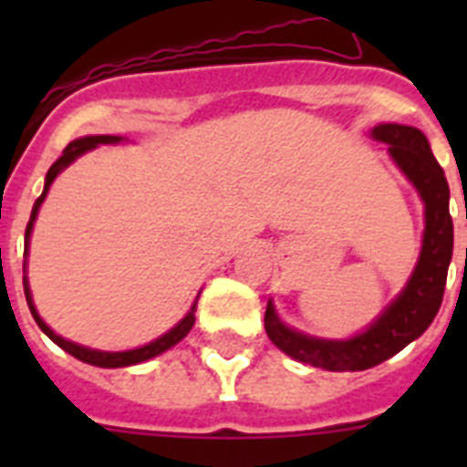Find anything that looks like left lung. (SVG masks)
Here are the masks:
<instances>
[{"label":"left lung","mask_w":467,"mask_h":467,"mask_svg":"<svg viewBox=\"0 0 467 467\" xmlns=\"http://www.w3.org/2000/svg\"><path fill=\"white\" fill-rule=\"evenodd\" d=\"M378 142L390 145L388 152L405 176L414 183L424 201V240L420 262L407 281L405 291L380 312V317L351 339H317L278 319L274 306H266L264 327L269 339L284 354L300 363L325 370H366L427 332L441 307L449 264L453 256V220L449 213V182L441 164L431 155L429 140L421 130L400 123H380L373 128Z\"/></svg>","instance_id":"1"}]
</instances>
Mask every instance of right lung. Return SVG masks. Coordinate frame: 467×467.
Listing matches in <instances>:
<instances>
[{"label": "right lung", "mask_w": 467, "mask_h": 467, "mask_svg": "<svg viewBox=\"0 0 467 467\" xmlns=\"http://www.w3.org/2000/svg\"><path fill=\"white\" fill-rule=\"evenodd\" d=\"M123 138H119V135H87V138H79V140L69 142L67 148L62 150L60 160L55 161L53 167L47 169L46 174V189H43V193L38 196V201H36V205H33L31 211V220H28V225H26V240H24V254H28V237H31V230H33V223H36V218H38V208L40 203L46 201L47 196V189H50V183L55 182V176L60 174L62 169L67 167V164H72V161L77 160L79 155H84L87 150H94L97 145H106V142H120ZM26 269V264H24ZM24 293H26V300H28V307H31V315L33 319H36V325L43 329V332L50 337V339L57 344L60 348H65L67 354H72L75 358H79V361L84 363H91V366H99V368H123V366H135V363H142L148 361V358H155V356H160L161 351H167V348H171L174 344H179V341L186 337V334L191 332V327H193V322H196V303L191 306L189 315L179 322L176 327H171L167 334H161L160 339L150 341V344H145V347L140 348H130V351H97V348H87V347H79V344H75V341H67L62 339L60 334H55L50 327L40 319V315L36 312V307H33V300H31V291H28V281H26L24 276Z\"/></svg>", "instance_id": "1"}]
</instances>
